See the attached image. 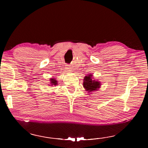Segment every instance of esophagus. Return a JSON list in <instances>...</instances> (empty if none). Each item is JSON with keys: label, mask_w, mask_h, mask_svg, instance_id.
Segmentation results:
<instances>
[{"label": "esophagus", "mask_w": 148, "mask_h": 148, "mask_svg": "<svg viewBox=\"0 0 148 148\" xmlns=\"http://www.w3.org/2000/svg\"><path fill=\"white\" fill-rule=\"evenodd\" d=\"M66 68L67 69H68V70H71V66H70V65H66Z\"/></svg>", "instance_id": "1"}]
</instances>
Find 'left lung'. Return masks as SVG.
I'll list each match as a JSON object with an SVG mask.
<instances>
[{
  "label": "left lung",
  "instance_id": "left-lung-1",
  "mask_svg": "<svg viewBox=\"0 0 148 148\" xmlns=\"http://www.w3.org/2000/svg\"><path fill=\"white\" fill-rule=\"evenodd\" d=\"M84 81V87L86 89V91L89 92L97 90V89L99 88L100 86H101L99 82L92 80V75L85 76Z\"/></svg>",
  "mask_w": 148,
  "mask_h": 148
}]
</instances>
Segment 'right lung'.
<instances>
[{
    "label": "right lung",
    "instance_id": "right-lung-1",
    "mask_svg": "<svg viewBox=\"0 0 148 148\" xmlns=\"http://www.w3.org/2000/svg\"><path fill=\"white\" fill-rule=\"evenodd\" d=\"M51 83H52L51 84H53V85H57V81L56 79H51Z\"/></svg>",
    "mask_w": 148,
    "mask_h": 148
}]
</instances>
